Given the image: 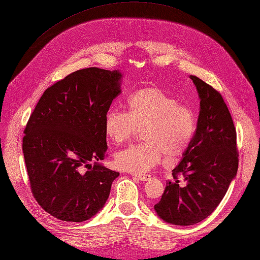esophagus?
<instances>
[{
    "label": "esophagus",
    "instance_id": "esophagus-1",
    "mask_svg": "<svg viewBox=\"0 0 260 260\" xmlns=\"http://www.w3.org/2000/svg\"><path fill=\"white\" fill-rule=\"evenodd\" d=\"M132 176L133 177H136L137 179H139V180H142V181H148L149 180V179L151 178L150 177V175H147V174H132Z\"/></svg>",
    "mask_w": 260,
    "mask_h": 260
}]
</instances>
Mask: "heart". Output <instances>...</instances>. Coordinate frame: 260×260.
<instances>
[{
	"label": "heart",
	"mask_w": 260,
	"mask_h": 260,
	"mask_svg": "<svg viewBox=\"0 0 260 260\" xmlns=\"http://www.w3.org/2000/svg\"><path fill=\"white\" fill-rule=\"evenodd\" d=\"M126 113L110 110L104 117V132L118 145L129 141L142 129L144 143L117 151L118 168L145 172L156 166L164 155L174 159L184 154L196 131V116L189 106L158 88H144L126 100Z\"/></svg>",
	"instance_id": "1"
}]
</instances>
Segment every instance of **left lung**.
<instances>
[{
  "instance_id": "obj_1",
  "label": "left lung",
  "mask_w": 260,
  "mask_h": 260,
  "mask_svg": "<svg viewBox=\"0 0 260 260\" xmlns=\"http://www.w3.org/2000/svg\"><path fill=\"white\" fill-rule=\"evenodd\" d=\"M190 79L200 98L197 129L154 206L162 221L182 226L203 221L217 208L238 168L236 129L221 93L196 76Z\"/></svg>"
}]
</instances>
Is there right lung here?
<instances>
[{
  "label": "right lung",
  "mask_w": 260,
  "mask_h": 260,
  "mask_svg": "<svg viewBox=\"0 0 260 260\" xmlns=\"http://www.w3.org/2000/svg\"><path fill=\"white\" fill-rule=\"evenodd\" d=\"M122 77L95 67L70 73L44 92L26 125L23 154L31 193L58 219L94 216L119 176L99 161L108 149L104 117L121 93Z\"/></svg>",
  "instance_id": "add662e5"
}]
</instances>
